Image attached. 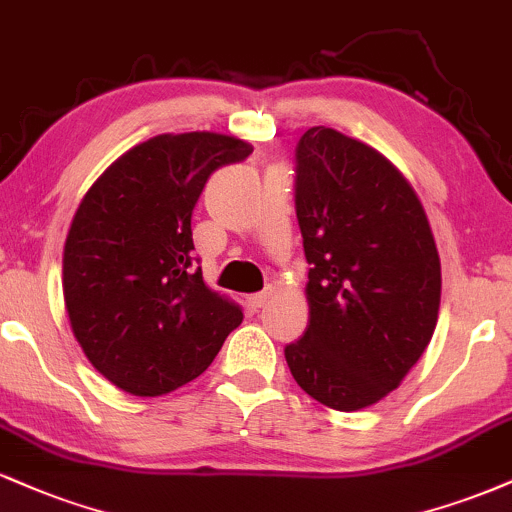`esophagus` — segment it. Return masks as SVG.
<instances>
[{
    "label": "esophagus",
    "instance_id": "1",
    "mask_svg": "<svg viewBox=\"0 0 512 512\" xmlns=\"http://www.w3.org/2000/svg\"><path fill=\"white\" fill-rule=\"evenodd\" d=\"M270 297H273V287H266L263 292L251 294L249 302H251V306H256V309H261V306H266L270 302Z\"/></svg>",
    "mask_w": 512,
    "mask_h": 512
}]
</instances>
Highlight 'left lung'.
<instances>
[{
  "mask_svg": "<svg viewBox=\"0 0 512 512\" xmlns=\"http://www.w3.org/2000/svg\"><path fill=\"white\" fill-rule=\"evenodd\" d=\"M309 323L285 347L304 393L376 405L419 362L441 309V258L410 179L369 143L311 126L297 148Z\"/></svg>",
  "mask_w": 512,
  "mask_h": 512,
  "instance_id": "1",
  "label": "left lung"
}]
</instances>
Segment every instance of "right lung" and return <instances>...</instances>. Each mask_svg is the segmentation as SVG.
Segmentation results:
<instances>
[{
  "instance_id": "right-lung-1",
  "label": "right lung",
  "mask_w": 512,
  "mask_h": 512,
  "mask_svg": "<svg viewBox=\"0 0 512 512\" xmlns=\"http://www.w3.org/2000/svg\"><path fill=\"white\" fill-rule=\"evenodd\" d=\"M249 141L215 131L160 134L129 148L78 203L62 256L71 333L107 381L158 398L208 369L242 306L191 270V210Z\"/></svg>"
}]
</instances>
